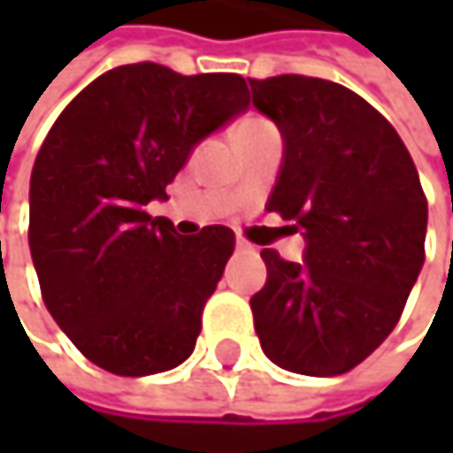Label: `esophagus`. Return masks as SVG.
I'll return each instance as SVG.
<instances>
[{
    "instance_id": "1",
    "label": "esophagus",
    "mask_w": 453,
    "mask_h": 453,
    "mask_svg": "<svg viewBox=\"0 0 453 453\" xmlns=\"http://www.w3.org/2000/svg\"><path fill=\"white\" fill-rule=\"evenodd\" d=\"M235 249H238V251H254V246H251L249 241H243V238L235 241Z\"/></svg>"
}]
</instances>
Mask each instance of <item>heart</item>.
Wrapping results in <instances>:
<instances>
[{
  "label": "heart",
  "mask_w": 453,
  "mask_h": 453,
  "mask_svg": "<svg viewBox=\"0 0 453 453\" xmlns=\"http://www.w3.org/2000/svg\"><path fill=\"white\" fill-rule=\"evenodd\" d=\"M262 126H267V123H265V120H257V118H246L243 123H238L235 134H243V131H254V128H262Z\"/></svg>",
  "instance_id": "obj_1"
}]
</instances>
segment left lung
I'll return each instance as SVG.
<instances>
[{
    "label": "left lung",
    "mask_w": 453,
    "mask_h": 453,
    "mask_svg": "<svg viewBox=\"0 0 453 453\" xmlns=\"http://www.w3.org/2000/svg\"><path fill=\"white\" fill-rule=\"evenodd\" d=\"M249 86L286 141L267 212L307 238L302 265L262 249L267 283L251 296L254 330L278 367L343 375L404 312L425 262L427 199L404 141L351 88L310 75Z\"/></svg>",
    "instance_id": "1"
}]
</instances>
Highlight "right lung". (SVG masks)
<instances>
[{"instance_id":"add662e5","label":"right lung","mask_w":453,"mask_h":453,"mask_svg":"<svg viewBox=\"0 0 453 453\" xmlns=\"http://www.w3.org/2000/svg\"><path fill=\"white\" fill-rule=\"evenodd\" d=\"M246 107L235 73L134 62L88 83L46 134L31 173V257L49 315L102 370L141 378L191 357L235 233L178 235L146 204L167 199L194 143Z\"/></svg>"}]
</instances>
